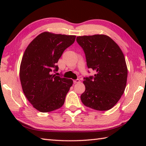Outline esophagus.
<instances>
[{
    "label": "esophagus",
    "instance_id": "1",
    "mask_svg": "<svg viewBox=\"0 0 146 146\" xmlns=\"http://www.w3.org/2000/svg\"><path fill=\"white\" fill-rule=\"evenodd\" d=\"M73 82H74V84L79 83V82H80V80H79V79H76V80H73Z\"/></svg>",
    "mask_w": 146,
    "mask_h": 146
}]
</instances>
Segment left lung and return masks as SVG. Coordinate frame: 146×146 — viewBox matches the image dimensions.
<instances>
[{"mask_svg": "<svg viewBox=\"0 0 146 146\" xmlns=\"http://www.w3.org/2000/svg\"><path fill=\"white\" fill-rule=\"evenodd\" d=\"M76 42L85 53L88 68L96 71L94 76L84 78L86 90L80 99L86 106L95 110H110L126 86L127 69L122 51L104 35L77 36Z\"/></svg>", "mask_w": 146, "mask_h": 146, "instance_id": "left-lung-1", "label": "left lung"}]
</instances>
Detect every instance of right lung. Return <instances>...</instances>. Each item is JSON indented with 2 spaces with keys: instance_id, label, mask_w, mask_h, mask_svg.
I'll use <instances>...</instances> for the list:
<instances>
[{
  "instance_id": "obj_1",
  "label": "right lung",
  "mask_w": 146,
  "mask_h": 146,
  "mask_svg": "<svg viewBox=\"0 0 146 146\" xmlns=\"http://www.w3.org/2000/svg\"><path fill=\"white\" fill-rule=\"evenodd\" d=\"M76 36L44 32L27 47L20 68L23 92L33 107L46 113L63 106L73 84L71 79L53 74L66 48L74 43Z\"/></svg>"
}]
</instances>
